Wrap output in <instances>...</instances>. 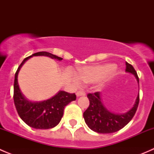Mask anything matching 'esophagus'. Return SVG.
<instances>
[{
  "label": "esophagus",
  "mask_w": 154,
  "mask_h": 154,
  "mask_svg": "<svg viewBox=\"0 0 154 154\" xmlns=\"http://www.w3.org/2000/svg\"><path fill=\"white\" fill-rule=\"evenodd\" d=\"M76 94H77V97H80V96H85L86 95V92H85L84 91H83V90H79V91H77Z\"/></svg>",
  "instance_id": "obj_1"
}]
</instances>
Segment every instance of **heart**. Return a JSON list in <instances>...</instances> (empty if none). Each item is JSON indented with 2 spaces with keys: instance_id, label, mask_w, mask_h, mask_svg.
I'll use <instances>...</instances> for the list:
<instances>
[{
  "instance_id": "obj_1",
  "label": "heart",
  "mask_w": 154,
  "mask_h": 154,
  "mask_svg": "<svg viewBox=\"0 0 154 154\" xmlns=\"http://www.w3.org/2000/svg\"><path fill=\"white\" fill-rule=\"evenodd\" d=\"M115 66L112 64H104L100 66H88L80 68L77 71L79 79L84 83H93L108 74H111L114 71ZM79 83L78 80H76Z\"/></svg>"
}]
</instances>
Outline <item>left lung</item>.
<instances>
[{
  "label": "left lung",
  "mask_w": 154,
  "mask_h": 154,
  "mask_svg": "<svg viewBox=\"0 0 154 154\" xmlns=\"http://www.w3.org/2000/svg\"><path fill=\"white\" fill-rule=\"evenodd\" d=\"M126 71L134 74L139 83V79L133 66L126 63ZM89 106L83 112V118L88 127L98 133H112L125 127L134 116L139 103V94L133 108L125 114H114L105 108L100 99V92L88 93Z\"/></svg>",
  "instance_id": "left-lung-1"
}]
</instances>
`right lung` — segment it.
I'll use <instances>...</instances> for the list:
<instances>
[{
  "mask_svg": "<svg viewBox=\"0 0 154 154\" xmlns=\"http://www.w3.org/2000/svg\"><path fill=\"white\" fill-rule=\"evenodd\" d=\"M33 56H46L52 59L62 60L63 58L51 53L42 51L26 57L17 69L14 80L13 99L18 116L29 127L35 129H51L61 121L64 108L70 102L76 100L74 93L60 91L51 99L42 102H31L24 97L18 83V74L22 65Z\"/></svg>",
  "mask_w": 154,
  "mask_h": 154,
  "instance_id": "obj_1",
  "label": "right lung"
}]
</instances>
